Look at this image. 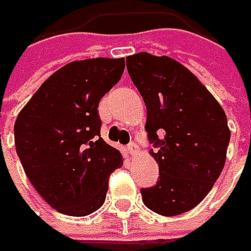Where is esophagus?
<instances>
[{"mask_svg":"<svg viewBox=\"0 0 251 251\" xmlns=\"http://www.w3.org/2000/svg\"><path fill=\"white\" fill-rule=\"evenodd\" d=\"M126 148H127L129 154H132V155H135V154L138 152V145H136L135 142H130V144H129V145H127Z\"/></svg>","mask_w":251,"mask_h":251,"instance_id":"1","label":"esophagus"}]
</instances>
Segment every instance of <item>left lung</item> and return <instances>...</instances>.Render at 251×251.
<instances>
[{"mask_svg": "<svg viewBox=\"0 0 251 251\" xmlns=\"http://www.w3.org/2000/svg\"><path fill=\"white\" fill-rule=\"evenodd\" d=\"M126 68L147 106L145 130L157 148L150 154L160 169L157 184L141 189L142 202L164 217L184 214L224 169L231 136L226 112L176 59L141 52L126 58Z\"/></svg>", "mask_w": 251, "mask_h": 251, "instance_id": "obj_1", "label": "left lung"}]
</instances>
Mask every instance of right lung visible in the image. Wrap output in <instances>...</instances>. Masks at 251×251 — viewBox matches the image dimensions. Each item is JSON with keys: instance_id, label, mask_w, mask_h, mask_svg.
Returning a JSON list of instances; mask_svg holds the SVG:
<instances>
[{"instance_id": "1", "label": "right lung", "mask_w": 251, "mask_h": 251, "mask_svg": "<svg viewBox=\"0 0 251 251\" xmlns=\"http://www.w3.org/2000/svg\"><path fill=\"white\" fill-rule=\"evenodd\" d=\"M125 70V59L74 61L49 76L19 113L14 142L25 176L58 212L85 217L106 199L121 151L100 136V99Z\"/></svg>"}]
</instances>
